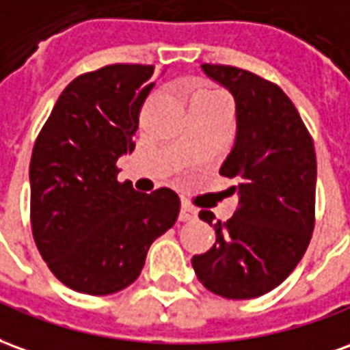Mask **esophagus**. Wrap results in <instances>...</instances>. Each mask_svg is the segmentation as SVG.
Returning a JSON list of instances; mask_svg holds the SVG:
<instances>
[{
  "instance_id": "1",
  "label": "esophagus",
  "mask_w": 350,
  "mask_h": 350,
  "mask_svg": "<svg viewBox=\"0 0 350 350\" xmlns=\"http://www.w3.org/2000/svg\"><path fill=\"white\" fill-rule=\"evenodd\" d=\"M196 217V209L190 206V204H180V213H179V219L180 221H192Z\"/></svg>"
}]
</instances>
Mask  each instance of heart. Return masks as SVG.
<instances>
[{
	"instance_id": "1",
	"label": "heart",
	"mask_w": 350,
	"mask_h": 350,
	"mask_svg": "<svg viewBox=\"0 0 350 350\" xmlns=\"http://www.w3.org/2000/svg\"><path fill=\"white\" fill-rule=\"evenodd\" d=\"M213 98H223V97H221L219 93H215V91H200V93L194 95L192 103H194V100H213Z\"/></svg>"
}]
</instances>
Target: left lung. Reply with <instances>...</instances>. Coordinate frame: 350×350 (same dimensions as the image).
I'll list each match as a JSON object with an SVG mask.
<instances>
[{
  "label": "left lung",
  "mask_w": 350,
  "mask_h": 350,
  "mask_svg": "<svg viewBox=\"0 0 350 350\" xmlns=\"http://www.w3.org/2000/svg\"><path fill=\"white\" fill-rule=\"evenodd\" d=\"M236 103V141L219 173L236 180L238 207L226 223L211 211L215 244L192 257L198 280L226 299H253L280 286L314 230L317 154L297 108L276 83L247 70L202 64Z\"/></svg>",
  "instance_id": "1"
}]
</instances>
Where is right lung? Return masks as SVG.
Segmentation results:
<instances>
[{
    "label": "right lung",
    "instance_id": "obj_1",
    "mask_svg": "<svg viewBox=\"0 0 350 350\" xmlns=\"http://www.w3.org/2000/svg\"><path fill=\"white\" fill-rule=\"evenodd\" d=\"M154 66L110 64L60 93L30 160L36 245L70 290L108 295L133 284L152 242L179 217L171 189L137 192L116 161L135 150L139 112Z\"/></svg>",
    "mask_w": 350,
    "mask_h": 350
}]
</instances>
